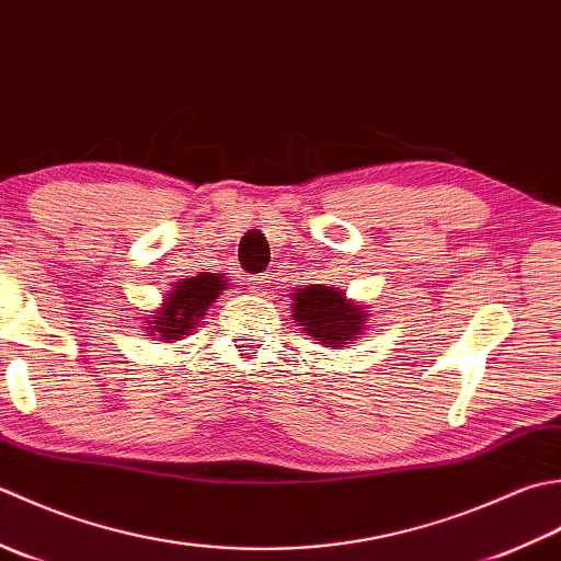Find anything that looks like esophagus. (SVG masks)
<instances>
[{"mask_svg":"<svg viewBox=\"0 0 561 561\" xmlns=\"http://www.w3.org/2000/svg\"><path fill=\"white\" fill-rule=\"evenodd\" d=\"M268 276H254V278H249V290L251 293H264L266 288H268Z\"/></svg>","mask_w":561,"mask_h":561,"instance_id":"1","label":"esophagus"}]
</instances>
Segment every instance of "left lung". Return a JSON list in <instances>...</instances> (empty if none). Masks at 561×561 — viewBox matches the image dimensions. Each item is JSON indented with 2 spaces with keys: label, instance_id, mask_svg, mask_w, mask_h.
<instances>
[{
  "label": "left lung",
  "instance_id": "8db88e82",
  "mask_svg": "<svg viewBox=\"0 0 561 561\" xmlns=\"http://www.w3.org/2000/svg\"><path fill=\"white\" fill-rule=\"evenodd\" d=\"M293 319L302 334L327 348H346L370 327L368 305L353 302L336 285H305L295 288Z\"/></svg>",
  "mask_w": 561,
  "mask_h": 561
}]
</instances>
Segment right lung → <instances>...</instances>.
I'll return each mask as SVG.
<instances>
[{
	"mask_svg": "<svg viewBox=\"0 0 561 561\" xmlns=\"http://www.w3.org/2000/svg\"><path fill=\"white\" fill-rule=\"evenodd\" d=\"M227 285L230 283L225 280V273H198V276L174 283L162 307H157L150 317H142V331L164 344L186 339L208 314V307L227 290Z\"/></svg>",
	"mask_w": 561,
	"mask_h": 561,
	"instance_id": "obj_1",
	"label": "right lung"
}]
</instances>
